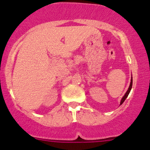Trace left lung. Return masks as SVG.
I'll use <instances>...</instances> for the list:
<instances>
[{
  "instance_id": "obj_1",
  "label": "left lung",
  "mask_w": 150,
  "mask_h": 150,
  "mask_svg": "<svg viewBox=\"0 0 150 150\" xmlns=\"http://www.w3.org/2000/svg\"><path fill=\"white\" fill-rule=\"evenodd\" d=\"M132 85V77L131 78V81H130V87H129V88H128V91H127L126 93H125V95L123 96V98H122L121 101H120V105H121L122 104H123V102H124V101L125 100V99H126V98L128 97V96L129 93H130V90H131Z\"/></svg>"
}]
</instances>
